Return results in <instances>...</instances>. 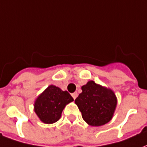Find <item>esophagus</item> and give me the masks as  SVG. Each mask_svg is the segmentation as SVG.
Returning a JSON list of instances; mask_svg holds the SVG:
<instances>
[{
  "label": "esophagus",
  "mask_w": 147,
  "mask_h": 147,
  "mask_svg": "<svg viewBox=\"0 0 147 147\" xmlns=\"http://www.w3.org/2000/svg\"><path fill=\"white\" fill-rule=\"evenodd\" d=\"M71 96H72V98H73L74 99H76L77 98V96H78V93L74 92L73 94H71Z\"/></svg>",
  "instance_id": "1"
}]
</instances>
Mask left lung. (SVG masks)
I'll return each instance as SVG.
<instances>
[{"label": "left lung", "instance_id": "8db88e82", "mask_svg": "<svg viewBox=\"0 0 147 147\" xmlns=\"http://www.w3.org/2000/svg\"><path fill=\"white\" fill-rule=\"evenodd\" d=\"M83 92L75 102L82 117L91 126H102L112 119L117 106V98L110 89L89 81L82 86Z\"/></svg>", "mask_w": 147, "mask_h": 147}]
</instances>
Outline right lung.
Listing matches in <instances>:
<instances>
[{"mask_svg":"<svg viewBox=\"0 0 147 147\" xmlns=\"http://www.w3.org/2000/svg\"><path fill=\"white\" fill-rule=\"evenodd\" d=\"M73 100L67 91H63L57 86L50 85L36 99L34 112L43 123H55L61 118L65 105Z\"/></svg>","mask_w":147,"mask_h":147,"instance_id":"1","label":"right lung"}]
</instances>
